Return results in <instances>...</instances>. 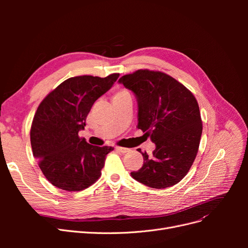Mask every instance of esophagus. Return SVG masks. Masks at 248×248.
<instances>
[{
    "mask_svg": "<svg viewBox=\"0 0 248 248\" xmlns=\"http://www.w3.org/2000/svg\"><path fill=\"white\" fill-rule=\"evenodd\" d=\"M116 150L118 152H120V153H126V152H128V149L127 148H123V147H116Z\"/></svg>",
    "mask_w": 248,
    "mask_h": 248,
    "instance_id": "esophagus-1",
    "label": "esophagus"
}]
</instances>
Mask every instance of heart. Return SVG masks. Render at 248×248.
Listing matches in <instances>:
<instances>
[{
    "label": "heart",
    "mask_w": 248,
    "mask_h": 248,
    "mask_svg": "<svg viewBox=\"0 0 248 248\" xmlns=\"http://www.w3.org/2000/svg\"><path fill=\"white\" fill-rule=\"evenodd\" d=\"M123 96H130L129 93L126 91V90H121V91H119L115 96L114 98H118V97H123Z\"/></svg>",
    "instance_id": "1"
}]
</instances>
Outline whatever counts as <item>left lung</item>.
Instances as JSON below:
<instances>
[{"mask_svg": "<svg viewBox=\"0 0 248 248\" xmlns=\"http://www.w3.org/2000/svg\"><path fill=\"white\" fill-rule=\"evenodd\" d=\"M119 84L136 96L139 129L155 144L151 156L141 153L144 164L131 177L156 189L177 184L191 168L200 146L202 125L197 99L159 71L138 70L123 76Z\"/></svg>", "mask_w": 248, "mask_h": 248, "instance_id": "obj_1", "label": "left lung"}]
</instances>
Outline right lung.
Here are the masks:
<instances>
[{"mask_svg":"<svg viewBox=\"0 0 248 248\" xmlns=\"http://www.w3.org/2000/svg\"><path fill=\"white\" fill-rule=\"evenodd\" d=\"M120 74L107 78H70L58 86L37 108L31 127L33 155L48 181L58 188L79 191L101 175L112 147H97L78 138L94 102L107 93Z\"/></svg>","mask_w":248,"mask_h":248,"instance_id":"obj_1","label":"right lung"}]
</instances>
